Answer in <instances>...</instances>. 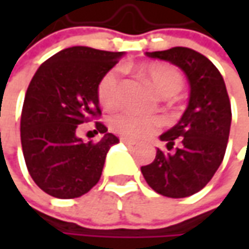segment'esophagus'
Wrapping results in <instances>:
<instances>
[{"label":"esophagus","mask_w":249,"mask_h":249,"mask_svg":"<svg viewBox=\"0 0 249 249\" xmlns=\"http://www.w3.org/2000/svg\"><path fill=\"white\" fill-rule=\"evenodd\" d=\"M120 141H122V142H124V144H126V145H129V147L136 145V141H133V140H129V139H124V137H122Z\"/></svg>","instance_id":"1"}]
</instances>
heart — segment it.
Listing matches in <instances>:
<instances>
[{"mask_svg": "<svg viewBox=\"0 0 249 249\" xmlns=\"http://www.w3.org/2000/svg\"><path fill=\"white\" fill-rule=\"evenodd\" d=\"M141 72L148 77L152 87L162 97H170L184 86L181 73L167 63H148L141 68ZM119 87L120 77L116 69H110L101 77L97 86V97L104 108L113 109L118 105ZM160 124V119L157 116L139 115L134 112H122L110 120V127L115 133L133 141L148 139L158 131Z\"/></svg>", "mask_w": 249, "mask_h": 249, "instance_id": "obj_1", "label": "heart"}]
</instances>
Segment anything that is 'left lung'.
I'll return each mask as SVG.
<instances>
[{"label": "left lung", "mask_w": 249, "mask_h": 249, "mask_svg": "<svg viewBox=\"0 0 249 249\" xmlns=\"http://www.w3.org/2000/svg\"><path fill=\"white\" fill-rule=\"evenodd\" d=\"M178 66L190 82V101L175 127L160 136L167 149L158 148L152 163L141 166L148 186L169 198L201 191L223 162L231 124V107L220 72L202 53L187 47L147 53Z\"/></svg>", "instance_id": "left-lung-1"}]
</instances>
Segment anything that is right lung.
I'll use <instances>...</instances> for the list:
<instances>
[{
    "label": "right lung",
    "instance_id": "1",
    "mask_svg": "<svg viewBox=\"0 0 249 249\" xmlns=\"http://www.w3.org/2000/svg\"><path fill=\"white\" fill-rule=\"evenodd\" d=\"M122 55L71 47L34 73L24 95L20 140L27 170L44 193L71 199L98 183L107 152L119 140L102 122H95L94 131L104 134L97 142H83L77 130L101 116L97 86Z\"/></svg>",
    "mask_w": 249,
    "mask_h": 249
}]
</instances>
